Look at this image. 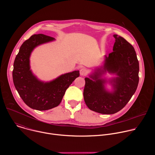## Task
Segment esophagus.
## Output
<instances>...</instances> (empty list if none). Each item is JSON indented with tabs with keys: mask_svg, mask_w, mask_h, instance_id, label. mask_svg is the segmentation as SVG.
I'll list each match as a JSON object with an SVG mask.
<instances>
[{
	"mask_svg": "<svg viewBox=\"0 0 155 155\" xmlns=\"http://www.w3.org/2000/svg\"><path fill=\"white\" fill-rule=\"evenodd\" d=\"M86 73H87V71H86V69H84V68H81V69H80V75H82V76L86 75Z\"/></svg>",
	"mask_w": 155,
	"mask_h": 155,
	"instance_id": "esophagus-1",
	"label": "esophagus"
}]
</instances>
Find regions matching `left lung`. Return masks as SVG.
I'll return each mask as SVG.
<instances>
[{
  "label": "left lung",
  "instance_id": "obj_1",
  "mask_svg": "<svg viewBox=\"0 0 155 155\" xmlns=\"http://www.w3.org/2000/svg\"><path fill=\"white\" fill-rule=\"evenodd\" d=\"M114 37V51L105 56L104 65L96 69L90 78H84L86 105L102 114H114L124 108L135 93L139 80V64L134 47L122 37L116 34ZM107 71L117 75L110 81L113 86L112 92L106 90V81L101 78Z\"/></svg>",
  "mask_w": 155,
  "mask_h": 155
}]
</instances>
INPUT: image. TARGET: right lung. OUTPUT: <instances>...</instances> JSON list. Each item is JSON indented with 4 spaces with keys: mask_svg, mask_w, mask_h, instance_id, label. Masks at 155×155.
<instances>
[{
    "mask_svg": "<svg viewBox=\"0 0 155 155\" xmlns=\"http://www.w3.org/2000/svg\"><path fill=\"white\" fill-rule=\"evenodd\" d=\"M55 38L44 34H34L26 40L16 55L13 71V80L18 94L30 108L47 110L61 103L66 90L79 77L78 71L61 75L50 82L40 81L30 69V56L33 50Z\"/></svg>",
    "mask_w": 155,
    "mask_h": 155,
    "instance_id": "right-lung-1",
    "label": "right lung"
}]
</instances>
